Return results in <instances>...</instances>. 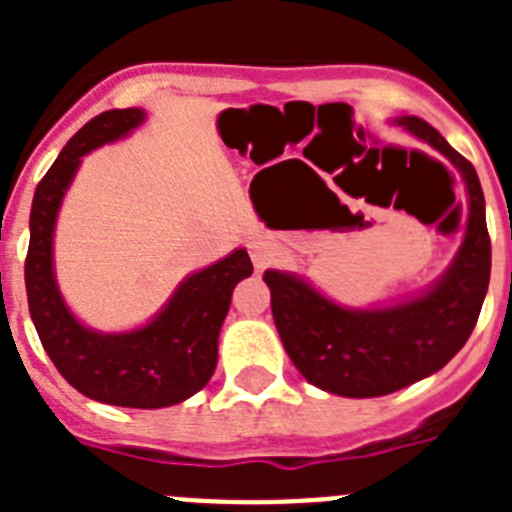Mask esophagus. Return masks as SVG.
Returning <instances> with one entry per match:
<instances>
[{
	"label": "esophagus",
	"instance_id": "obj_1",
	"mask_svg": "<svg viewBox=\"0 0 512 512\" xmlns=\"http://www.w3.org/2000/svg\"><path fill=\"white\" fill-rule=\"evenodd\" d=\"M271 256H274V251H271L264 241L251 243V259H253V264H256V269H264V266L271 261Z\"/></svg>",
	"mask_w": 512,
	"mask_h": 512
}]
</instances>
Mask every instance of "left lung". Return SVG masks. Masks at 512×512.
I'll list each match as a JSON object with an SVG mask.
<instances>
[{
	"mask_svg": "<svg viewBox=\"0 0 512 512\" xmlns=\"http://www.w3.org/2000/svg\"><path fill=\"white\" fill-rule=\"evenodd\" d=\"M390 122L449 158L467 189L464 241L441 277L408 297L348 307L302 274L264 271L284 351L307 382L338 397L390 395L443 369L472 336L490 284L485 194L474 166L420 117Z\"/></svg>",
	"mask_w": 512,
	"mask_h": 512,
	"instance_id": "obj_1",
	"label": "left lung"
}]
</instances>
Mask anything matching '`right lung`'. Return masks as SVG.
Returning a JSON list of instances; mask_svg holds the SVG:
<instances>
[{
    "mask_svg": "<svg viewBox=\"0 0 512 512\" xmlns=\"http://www.w3.org/2000/svg\"><path fill=\"white\" fill-rule=\"evenodd\" d=\"M146 117L140 107L102 112L66 143L35 189L25 287L45 354L71 387L104 405L156 410L189 400L210 382L233 289L251 277L253 264L241 246L225 259L192 271L176 284L156 315L130 330L89 328L66 305L53 261L63 197L76 179L81 158L128 138Z\"/></svg>",
    "mask_w": 512,
    "mask_h": 512,
    "instance_id": "1",
    "label": "right lung"
}]
</instances>
